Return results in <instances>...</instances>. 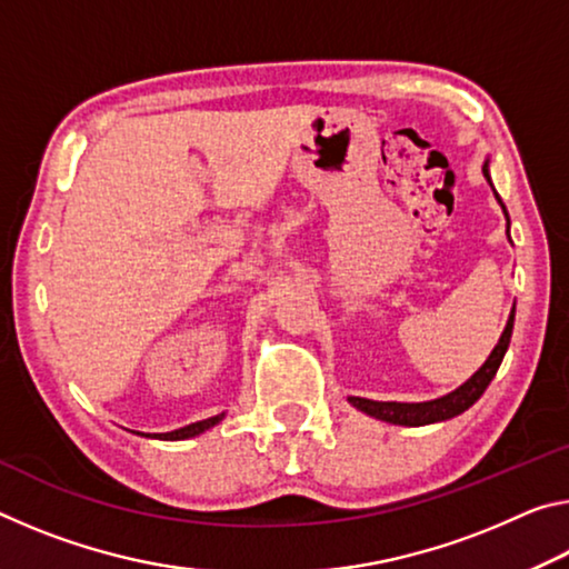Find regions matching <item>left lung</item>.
<instances>
[{
	"label": "left lung",
	"instance_id": "8db88e82",
	"mask_svg": "<svg viewBox=\"0 0 569 569\" xmlns=\"http://www.w3.org/2000/svg\"><path fill=\"white\" fill-rule=\"evenodd\" d=\"M481 172H485L487 182L492 186V176H489V160H485ZM492 190H495V186H492ZM495 198L505 210L507 236H509V216H507V208L502 203V198L497 196V190H495ZM509 243H512V240H509ZM512 329H515V308H512V313H509L505 331H502V336H499V341L492 349V353L487 356V361L481 363L479 369L471 373V377L465 383H461V387L445 393V397L431 399V401H373V399H363V397H349V403L359 411H363L366 417H373V419L387 421V423H399V427H427V423L455 419V417H459L461 411H467L471 403H475L481 397V393H485V389L489 387V381L495 379L499 363H502L505 353L509 349Z\"/></svg>",
	"mask_w": 569,
	"mask_h": 569
}]
</instances>
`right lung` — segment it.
Wrapping results in <instances>:
<instances>
[{"label": "right lung", "mask_w": 569, "mask_h": 569, "mask_svg": "<svg viewBox=\"0 0 569 569\" xmlns=\"http://www.w3.org/2000/svg\"><path fill=\"white\" fill-rule=\"evenodd\" d=\"M223 419H226V411H223V413H216V417L203 419V421L188 423V427H180V429H176V431H162V435H140V431H138V435H140V437H150V439H162V441H182V439H192V437L203 435V431L213 429L216 423H220Z\"/></svg>", "instance_id": "add662e5"}]
</instances>
